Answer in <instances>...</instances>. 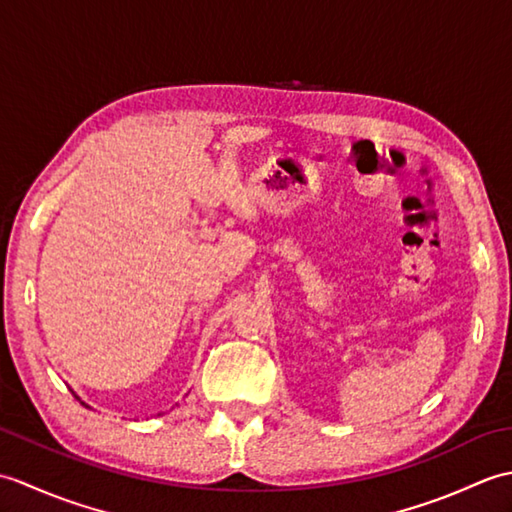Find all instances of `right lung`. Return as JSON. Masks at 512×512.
Masks as SVG:
<instances>
[{"mask_svg": "<svg viewBox=\"0 0 512 512\" xmlns=\"http://www.w3.org/2000/svg\"><path fill=\"white\" fill-rule=\"evenodd\" d=\"M74 398H76V400H79V396H74ZM81 405H85V402H81Z\"/></svg>", "mask_w": 512, "mask_h": 512, "instance_id": "1", "label": "right lung"}]
</instances>
